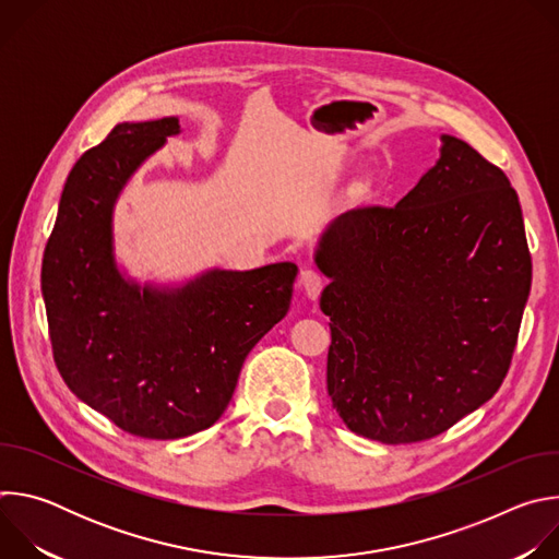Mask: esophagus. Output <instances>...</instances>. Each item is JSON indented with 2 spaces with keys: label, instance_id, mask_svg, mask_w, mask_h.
<instances>
[{
  "label": "esophagus",
  "instance_id": "esophagus-1",
  "mask_svg": "<svg viewBox=\"0 0 559 559\" xmlns=\"http://www.w3.org/2000/svg\"><path fill=\"white\" fill-rule=\"evenodd\" d=\"M300 287H302V292L309 300H316L325 287V276L321 272H316V270H302L300 272Z\"/></svg>",
  "mask_w": 559,
  "mask_h": 559
}]
</instances>
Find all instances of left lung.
<instances>
[{"label":"left lung","mask_w":559,"mask_h":559,"mask_svg":"<svg viewBox=\"0 0 559 559\" xmlns=\"http://www.w3.org/2000/svg\"><path fill=\"white\" fill-rule=\"evenodd\" d=\"M393 207L334 218L313 261L330 285L328 391L349 431L429 440L500 389L531 292L522 207L462 139Z\"/></svg>","instance_id":"8db88e82"}]
</instances>
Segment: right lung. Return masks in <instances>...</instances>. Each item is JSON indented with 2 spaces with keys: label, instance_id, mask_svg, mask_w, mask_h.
<instances>
[{
  "label": "right lung",
  "instance_id": "add662e5",
  "mask_svg": "<svg viewBox=\"0 0 559 559\" xmlns=\"http://www.w3.org/2000/svg\"><path fill=\"white\" fill-rule=\"evenodd\" d=\"M177 117L119 123L70 170L44 252L41 294L68 389L119 429L177 440L227 409L252 347L285 318L294 263L207 270L181 285H139L115 259V205Z\"/></svg>",
  "mask_w": 559,
  "mask_h": 559
}]
</instances>
